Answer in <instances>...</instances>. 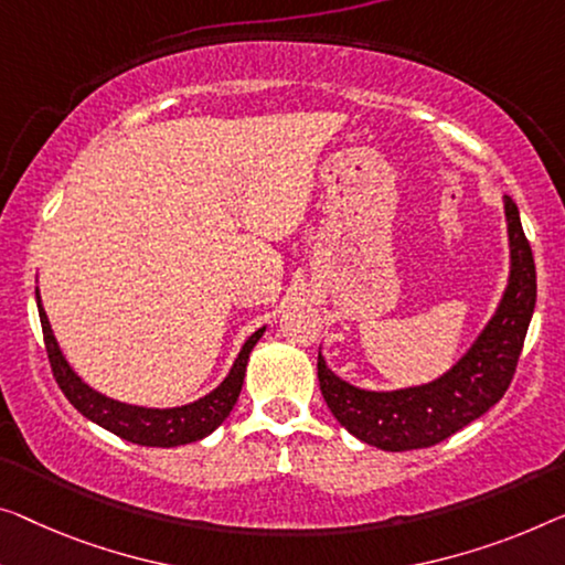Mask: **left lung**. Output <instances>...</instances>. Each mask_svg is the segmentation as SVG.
Listing matches in <instances>:
<instances>
[{
    "mask_svg": "<svg viewBox=\"0 0 565 565\" xmlns=\"http://www.w3.org/2000/svg\"><path fill=\"white\" fill-rule=\"evenodd\" d=\"M502 205L510 248L508 284L492 317L446 373L408 388H358L334 375L319 350V391L332 416L355 439L383 451L426 449L487 414L508 391L533 319L537 286L520 210L508 195L502 198Z\"/></svg>",
    "mask_w": 565,
    "mask_h": 565,
    "instance_id": "8db88e82",
    "label": "left lung"
}]
</instances>
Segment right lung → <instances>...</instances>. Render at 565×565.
<instances>
[{"instance_id":"obj_1","label":"right lung","mask_w":565,"mask_h":565,"mask_svg":"<svg viewBox=\"0 0 565 565\" xmlns=\"http://www.w3.org/2000/svg\"><path fill=\"white\" fill-rule=\"evenodd\" d=\"M38 311H40V324L42 334H45V350L50 358V367L65 398L73 403V408L78 414L94 420L100 428L121 436L124 441L139 444V446H159V449H170V446H182L205 439L231 416V411L238 401L243 377H246V365L250 358V350L256 348V342L264 337L266 327H260L254 334L243 342V348L235 358L228 375L223 377V383L217 388L210 391L202 398L184 403V406L174 408H149V406H134V403H124L108 395L98 393L96 388L83 381L67 363L61 344L55 340L53 327H50L47 311L42 307L40 289H35Z\"/></svg>"}]
</instances>
